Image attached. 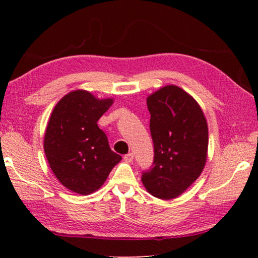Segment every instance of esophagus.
<instances>
[{"label":"esophagus","instance_id":"obj_1","mask_svg":"<svg viewBox=\"0 0 258 258\" xmlns=\"http://www.w3.org/2000/svg\"><path fill=\"white\" fill-rule=\"evenodd\" d=\"M133 158H134V156H133L132 152H130V154H127V155H125V156H124V160L126 161V163H132V161H133Z\"/></svg>","mask_w":258,"mask_h":258}]
</instances>
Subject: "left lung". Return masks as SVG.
Wrapping results in <instances>:
<instances>
[{"instance_id": "1", "label": "left lung", "mask_w": 258, "mask_h": 258, "mask_svg": "<svg viewBox=\"0 0 258 258\" xmlns=\"http://www.w3.org/2000/svg\"><path fill=\"white\" fill-rule=\"evenodd\" d=\"M155 158L142 174L147 191L169 200L181 196L202 174L207 160L208 126L199 103L176 85L147 98Z\"/></svg>"}]
</instances>
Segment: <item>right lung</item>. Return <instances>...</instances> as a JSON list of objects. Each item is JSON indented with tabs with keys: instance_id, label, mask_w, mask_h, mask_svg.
<instances>
[{
	"instance_id": "right-lung-1",
	"label": "right lung",
	"mask_w": 258,
	"mask_h": 258,
	"mask_svg": "<svg viewBox=\"0 0 258 258\" xmlns=\"http://www.w3.org/2000/svg\"><path fill=\"white\" fill-rule=\"evenodd\" d=\"M113 99H98L75 90L60 100L52 111L44 134V151L61 184L78 195H90L106 182L121 157L109 147L98 120Z\"/></svg>"
}]
</instances>
